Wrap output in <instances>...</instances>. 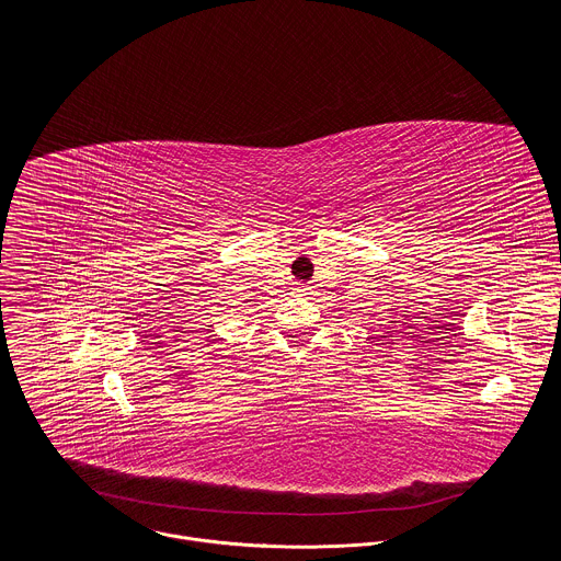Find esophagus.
<instances>
[{
    "label": "esophagus",
    "instance_id": "1",
    "mask_svg": "<svg viewBox=\"0 0 561 561\" xmlns=\"http://www.w3.org/2000/svg\"><path fill=\"white\" fill-rule=\"evenodd\" d=\"M306 290H308V288H306V286H301V284H299V286H295V293H299V295H301V293H306Z\"/></svg>",
    "mask_w": 561,
    "mask_h": 561
}]
</instances>
